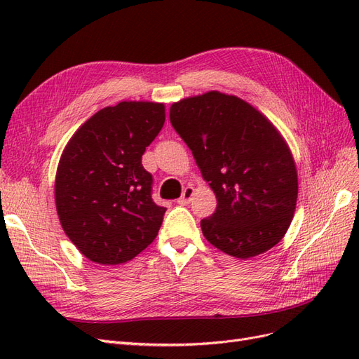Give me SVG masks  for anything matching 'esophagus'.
Masks as SVG:
<instances>
[{
  "label": "esophagus",
  "mask_w": 359,
  "mask_h": 359,
  "mask_svg": "<svg viewBox=\"0 0 359 359\" xmlns=\"http://www.w3.org/2000/svg\"><path fill=\"white\" fill-rule=\"evenodd\" d=\"M193 194H194V189L193 187H186V189H184L182 194H181V198L177 202L180 205H187V203H190Z\"/></svg>",
  "instance_id": "1"
}]
</instances>
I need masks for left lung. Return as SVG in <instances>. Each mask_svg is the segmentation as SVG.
I'll list each match as a JSON object with an SVG mask.
<instances>
[{"instance_id":"left-lung-1","label":"left lung","mask_w":359,"mask_h":359,"mask_svg":"<svg viewBox=\"0 0 359 359\" xmlns=\"http://www.w3.org/2000/svg\"><path fill=\"white\" fill-rule=\"evenodd\" d=\"M169 116L215 193V212L201 222L206 240L240 259L278 244L295 212L298 175L273 123L219 91L173 103Z\"/></svg>"}]
</instances>
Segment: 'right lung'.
Listing matches in <instances>:
<instances>
[{
  "label": "right lung",
  "instance_id": "obj_1",
  "mask_svg": "<svg viewBox=\"0 0 359 359\" xmlns=\"http://www.w3.org/2000/svg\"><path fill=\"white\" fill-rule=\"evenodd\" d=\"M165 104L121 102L94 114L64 148L55 178L60 223L95 264L132 260L158 233L166 212L153 201L142 156L165 124Z\"/></svg>",
  "mask_w": 359,
  "mask_h": 359
}]
</instances>
